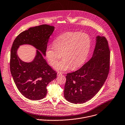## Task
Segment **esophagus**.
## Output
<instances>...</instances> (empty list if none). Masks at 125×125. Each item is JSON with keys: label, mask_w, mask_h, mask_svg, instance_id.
<instances>
[{"label": "esophagus", "mask_w": 125, "mask_h": 125, "mask_svg": "<svg viewBox=\"0 0 125 125\" xmlns=\"http://www.w3.org/2000/svg\"><path fill=\"white\" fill-rule=\"evenodd\" d=\"M62 75V73L60 72H57V76H61Z\"/></svg>", "instance_id": "obj_1"}]
</instances>
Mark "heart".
Segmentation results:
<instances>
[{
    "mask_svg": "<svg viewBox=\"0 0 125 125\" xmlns=\"http://www.w3.org/2000/svg\"><path fill=\"white\" fill-rule=\"evenodd\" d=\"M91 41L88 35L80 32H67L59 36L54 44L49 45L46 56L50 64L55 66L62 56V60L55 68L66 71L72 66L76 69L86 60L91 48Z\"/></svg>",
    "mask_w": 125,
    "mask_h": 125,
    "instance_id": "obj_1",
    "label": "heart"
}]
</instances>
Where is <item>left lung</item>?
<instances>
[{
  "label": "left lung",
  "mask_w": 125,
  "mask_h": 125,
  "mask_svg": "<svg viewBox=\"0 0 125 125\" xmlns=\"http://www.w3.org/2000/svg\"><path fill=\"white\" fill-rule=\"evenodd\" d=\"M110 50L105 37L97 36L91 59L78 70L67 73L64 96L73 104H83L92 99L107 79L110 68Z\"/></svg>",
  "instance_id": "8db88e82"
}]
</instances>
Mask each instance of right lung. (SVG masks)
Instances as JSON below:
<instances>
[{"instance_id":"obj_1","label":"right lung","mask_w":125,"mask_h":125,"mask_svg":"<svg viewBox=\"0 0 125 125\" xmlns=\"http://www.w3.org/2000/svg\"><path fill=\"white\" fill-rule=\"evenodd\" d=\"M54 27L42 24L30 28L20 34L14 40L11 50L10 71L14 82L24 97L31 100L44 98L47 94L46 86L57 77V73L49 66L45 56L47 43ZM23 44H30L36 49L34 60L30 63L22 61L17 50Z\"/></svg>"}]
</instances>
